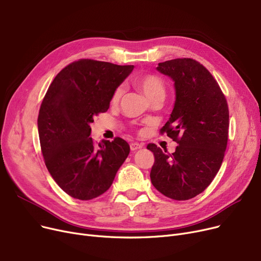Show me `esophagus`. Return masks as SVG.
Masks as SVG:
<instances>
[{
  "label": "esophagus",
  "instance_id": "obj_1",
  "mask_svg": "<svg viewBox=\"0 0 261 261\" xmlns=\"http://www.w3.org/2000/svg\"><path fill=\"white\" fill-rule=\"evenodd\" d=\"M141 148H143L142 144H139V143H131L130 144V149L132 150V151H135V150H139Z\"/></svg>",
  "mask_w": 261,
  "mask_h": 261
}]
</instances>
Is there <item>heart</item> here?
<instances>
[{
    "mask_svg": "<svg viewBox=\"0 0 261 261\" xmlns=\"http://www.w3.org/2000/svg\"><path fill=\"white\" fill-rule=\"evenodd\" d=\"M136 86L139 87V89L145 94L149 100L159 94H165V88H164L163 81L155 75H145L138 78L136 79ZM122 93V87H118L115 89L111 97L112 103H116L119 101Z\"/></svg>",
    "mask_w": 261,
    "mask_h": 261,
    "instance_id": "1",
    "label": "heart"
}]
</instances>
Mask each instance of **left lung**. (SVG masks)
Returning <instances> with one entry per match:
<instances>
[{"label":"left lung","instance_id":"left-lung-1","mask_svg":"<svg viewBox=\"0 0 261 261\" xmlns=\"http://www.w3.org/2000/svg\"><path fill=\"white\" fill-rule=\"evenodd\" d=\"M156 70L174 82L175 101L161 129L179 144L168 153L155 144L150 172L152 185L170 199L184 201L201 194L221 167L227 145L229 115L224 95L213 75L198 61L179 58Z\"/></svg>","mask_w":261,"mask_h":261}]
</instances>
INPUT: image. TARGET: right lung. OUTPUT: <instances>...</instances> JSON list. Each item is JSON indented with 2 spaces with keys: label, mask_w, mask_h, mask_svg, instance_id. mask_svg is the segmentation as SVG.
<instances>
[{
  "label": "right lung",
  "mask_w": 261,
  "mask_h": 261,
  "mask_svg": "<svg viewBox=\"0 0 261 261\" xmlns=\"http://www.w3.org/2000/svg\"><path fill=\"white\" fill-rule=\"evenodd\" d=\"M133 68L80 59L50 84L39 111V139L48 172L68 196L92 200L102 195L129 155L125 140L96 145L90 134L94 117L108 111L113 92Z\"/></svg>",
  "instance_id": "1"
}]
</instances>
